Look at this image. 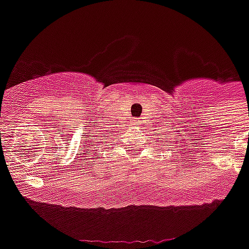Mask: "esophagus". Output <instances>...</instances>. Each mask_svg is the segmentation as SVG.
Instances as JSON below:
<instances>
[{"mask_svg":"<svg viewBox=\"0 0 249 249\" xmlns=\"http://www.w3.org/2000/svg\"><path fill=\"white\" fill-rule=\"evenodd\" d=\"M136 124H137V125H140V124H141V120H136Z\"/></svg>","mask_w":249,"mask_h":249,"instance_id":"1","label":"esophagus"}]
</instances>
